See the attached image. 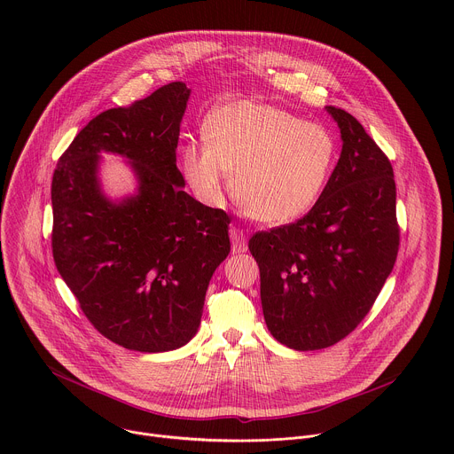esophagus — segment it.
Instances as JSON below:
<instances>
[{"label":"esophagus","instance_id":"obj_1","mask_svg":"<svg viewBox=\"0 0 454 454\" xmlns=\"http://www.w3.org/2000/svg\"><path fill=\"white\" fill-rule=\"evenodd\" d=\"M230 239H231V251L233 253H244L247 249V240H246V233L237 228L231 226L230 228Z\"/></svg>","mask_w":454,"mask_h":454}]
</instances>
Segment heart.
I'll return each instance as SVG.
<instances>
[{
    "label": "heart",
    "mask_w": 454,
    "mask_h": 454,
    "mask_svg": "<svg viewBox=\"0 0 454 454\" xmlns=\"http://www.w3.org/2000/svg\"><path fill=\"white\" fill-rule=\"evenodd\" d=\"M205 142L181 149V168L196 196L212 207L233 193L266 224L305 215L327 188L338 163V138L327 125L258 100H235L207 120Z\"/></svg>",
    "instance_id": "obj_1"
}]
</instances>
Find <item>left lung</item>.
Wrapping results in <instances>:
<instances>
[{"label":"left lung","instance_id":"1","mask_svg":"<svg viewBox=\"0 0 454 454\" xmlns=\"http://www.w3.org/2000/svg\"><path fill=\"white\" fill-rule=\"evenodd\" d=\"M327 111L343 140L327 188L301 219L256 231L247 244L261 270L266 325L294 350L333 347L359 325L401 242L390 160L350 113Z\"/></svg>","mask_w":454,"mask_h":454}]
</instances>
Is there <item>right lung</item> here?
Masks as SVG:
<instances>
[{"mask_svg": "<svg viewBox=\"0 0 454 454\" xmlns=\"http://www.w3.org/2000/svg\"><path fill=\"white\" fill-rule=\"evenodd\" d=\"M190 90L170 82L97 114L62 153L51 179V253L91 325L138 352H167L198 333L215 268L230 253V217L181 188L179 123ZM98 152L132 160L139 193L109 204Z\"/></svg>", "mask_w": 454, "mask_h": 454, "instance_id": "add662e5", "label": "right lung"}]
</instances>
